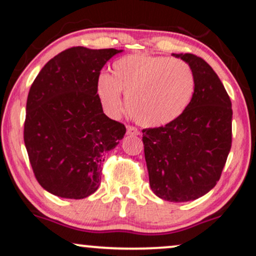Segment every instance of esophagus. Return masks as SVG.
<instances>
[{
	"mask_svg": "<svg viewBox=\"0 0 256 256\" xmlns=\"http://www.w3.org/2000/svg\"><path fill=\"white\" fill-rule=\"evenodd\" d=\"M126 134H128V136H138V134H140V131H138L136 128H134V126H128V128H126Z\"/></svg>",
	"mask_w": 256,
	"mask_h": 256,
	"instance_id": "1",
	"label": "esophagus"
}]
</instances>
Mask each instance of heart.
Returning <instances> with one entry per match:
<instances>
[{
	"mask_svg": "<svg viewBox=\"0 0 256 256\" xmlns=\"http://www.w3.org/2000/svg\"><path fill=\"white\" fill-rule=\"evenodd\" d=\"M113 76L101 73L96 92L110 116L122 108V94L131 118L146 128H158L183 113L192 98L195 79L188 64L166 56L136 54L118 58Z\"/></svg>",
	"mask_w": 256,
	"mask_h": 256,
	"instance_id": "b5f03b06",
	"label": "heart"
}]
</instances>
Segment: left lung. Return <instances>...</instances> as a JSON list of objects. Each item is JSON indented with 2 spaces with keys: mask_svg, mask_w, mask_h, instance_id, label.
Returning <instances> with one entry per match:
<instances>
[{
  "mask_svg": "<svg viewBox=\"0 0 256 256\" xmlns=\"http://www.w3.org/2000/svg\"><path fill=\"white\" fill-rule=\"evenodd\" d=\"M192 68V101L177 119L143 130L149 184L158 198L188 202L218 183L231 149L232 108L224 85L204 58L172 54Z\"/></svg>",
  "mask_w": 256,
  "mask_h": 256,
  "instance_id": "8db88e82",
  "label": "left lung"
}]
</instances>
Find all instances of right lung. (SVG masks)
Segmentation results:
<instances>
[{"label":"right lung","instance_id":"add662e5","mask_svg":"<svg viewBox=\"0 0 256 256\" xmlns=\"http://www.w3.org/2000/svg\"><path fill=\"white\" fill-rule=\"evenodd\" d=\"M122 50L73 46L44 64L26 102L24 140L43 189L62 198H85L101 183L106 152L125 126L108 118L96 92L106 62Z\"/></svg>","mask_w":256,"mask_h":256}]
</instances>
